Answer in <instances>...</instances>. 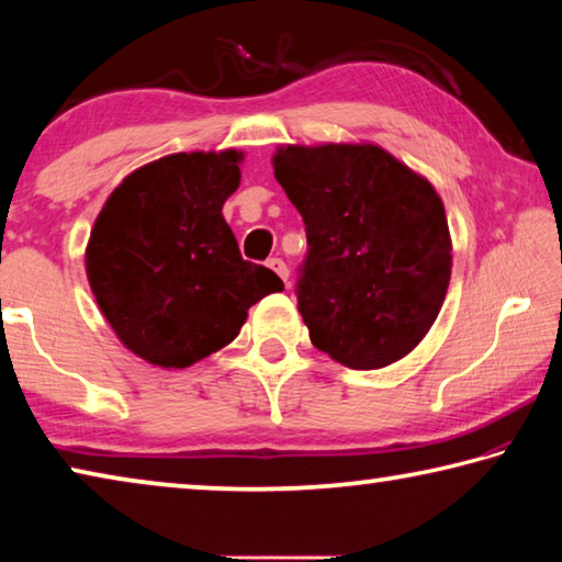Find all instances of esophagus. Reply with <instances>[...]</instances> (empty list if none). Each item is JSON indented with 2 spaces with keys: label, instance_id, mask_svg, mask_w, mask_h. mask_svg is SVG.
Segmentation results:
<instances>
[{
  "label": "esophagus",
  "instance_id": "34e87169",
  "mask_svg": "<svg viewBox=\"0 0 562 562\" xmlns=\"http://www.w3.org/2000/svg\"><path fill=\"white\" fill-rule=\"evenodd\" d=\"M268 268L278 274V278H282L284 282H288V278H290V270H288V265H284V260H280V258H272V260H268Z\"/></svg>",
  "mask_w": 562,
  "mask_h": 562
}]
</instances>
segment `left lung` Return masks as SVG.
I'll list each match as a JSON object with an SVG mask.
<instances>
[{"label":"left lung","mask_w":562,"mask_h":562,"mask_svg":"<svg viewBox=\"0 0 562 562\" xmlns=\"http://www.w3.org/2000/svg\"><path fill=\"white\" fill-rule=\"evenodd\" d=\"M272 168L307 231L297 310L312 345L349 369L406 357L451 280L436 188L376 144L280 146Z\"/></svg>","instance_id":"obj_1"}]
</instances>
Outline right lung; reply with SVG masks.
I'll use <instances>...</instances> for the list:
<instances>
[{"mask_svg": "<svg viewBox=\"0 0 562 562\" xmlns=\"http://www.w3.org/2000/svg\"><path fill=\"white\" fill-rule=\"evenodd\" d=\"M243 150L170 154L133 170L103 203L87 278L121 345L160 369H186L240 335L247 310L282 292L243 260L223 205Z\"/></svg>", "mask_w": 562, "mask_h": 562, "instance_id": "obj_1", "label": "right lung"}]
</instances>
